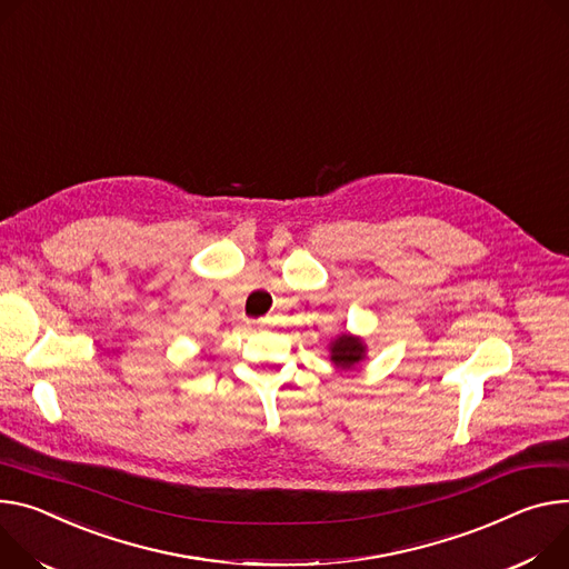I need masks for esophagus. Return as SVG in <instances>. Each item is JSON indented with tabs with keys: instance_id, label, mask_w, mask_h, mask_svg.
I'll return each instance as SVG.
<instances>
[{
	"instance_id": "34e87169",
	"label": "esophagus",
	"mask_w": 569,
	"mask_h": 569,
	"mask_svg": "<svg viewBox=\"0 0 569 569\" xmlns=\"http://www.w3.org/2000/svg\"><path fill=\"white\" fill-rule=\"evenodd\" d=\"M253 325H256V327H268V325H270V320H268V318H263V320H256Z\"/></svg>"
}]
</instances>
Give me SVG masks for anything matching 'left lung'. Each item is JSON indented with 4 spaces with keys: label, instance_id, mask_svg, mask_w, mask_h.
Here are the masks:
<instances>
[{
    "label": "left lung",
    "instance_id": "obj_1",
    "mask_svg": "<svg viewBox=\"0 0 569 569\" xmlns=\"http://www.w3.org/2000/svg\"><path fill=\"white\" fill-rule=\"evenodd\" d=\"M363 342L351 336H342L331 345V360L340 368H351L356 366L360 358H363Z\"/></svg>",
    "mask_w": 569,
    "mask_h": 569
}]
</instances>
